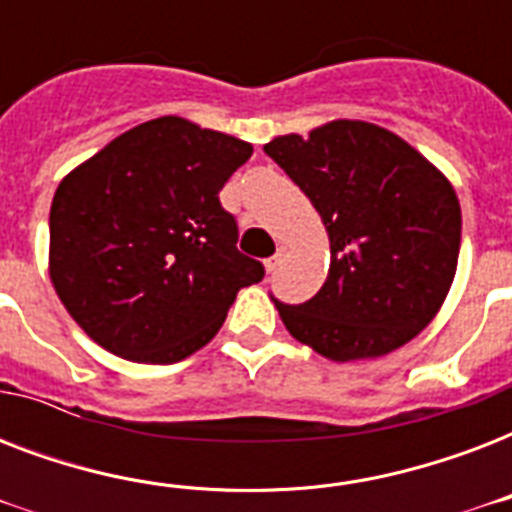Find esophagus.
I'll return each mask as SVG.
<instances>
[{
    "label": "esophagus",
    "mask_w": 512,
    "mask_h": 512,
    "mask_svg": "<svg viewBox=\"0 0 512 512\" xmlns=\"http://www.w3.org/2000/svg\"><path fill=\"white\" fill-rule=\"evenodd\" d=\"M281 260H284V252H281V249H279L276 255L268 257V260H265V271H268V273L276 271V268H279V265H281Z\"/></svg>",
    "instance_id": "1"
}]
</instances>
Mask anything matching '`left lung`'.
I'll use <instances>...</instances> for the list:
<instances>
[{"instance_id": "obj_1", "label": "left lung", "mask_w": 512, "mask_h": 512, "mask_svg": "<svg viewBox=\"0 0 512 512\" xmlns=\"http://www.w3.org/2000/svg\"><path fill=\"white\" fill-rule=\"evenodd\" d=\"M265 154L311 199L332 249L308 303L273 300L289 335L332 361L385 356L420 335L460 257L452 183L406 140L350 119L273 138Z\"/></svg>"}]
</instances>
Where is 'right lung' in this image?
<instances>
[{"instance_id": "1", "label": "right lung", "mask_w": 512, "mask_h": 512, "mask_svg": "<svg viewBox=\"0 0 512 512\" xmlns=\"http://www.w3.org/2000/svg\"><path fill=\"white\" fill-rule=\"evenodd\" d=\"M252 156L239 138L159 116L60 180L50 279L92 340L138 364H175L223 327L265 268L236 249L217 193Z\"/></svg>"}]
</instances>
